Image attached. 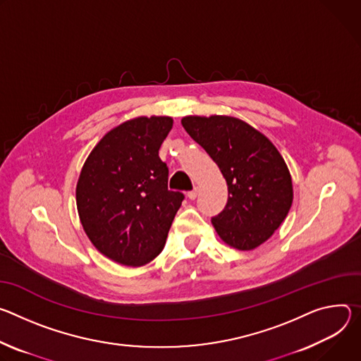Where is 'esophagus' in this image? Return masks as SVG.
I'll use <instances>...</instances> for the list:
<instances>
[{"instance_id":"obj_1","label":"esophagus","mask_w":361,"mask_h":361,"mask_svg":"<svg viewBox=\"0 0 361 361\" xmlns=\"http://www.w3.org/2000/svg\"><path fill=\"white\" fill-rule=\"evenodd\" d=\"M196 196H197V189H196V188H195L193 190L188 192V197L190 199V201H193V199H196Z\"/></svg>"}]
</instances>
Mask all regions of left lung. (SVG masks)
Here are the masks:
<instances>
[{
    "label": "left lung",
    "instance_id": "1",
    "mask_svg": "<svg viewBox=\"0 0 361 361\" xmlns=\"http://www.w3.org/2000/svg\"><path fill=\"white\" fill-rule=\"evenodd\" d=\"M182 126L219 166L228 202L212 218L229 247L250 251L283 224L293 204L290 171L276 147L261 132L231 116H186Z\"/></svg>",
    "mask_w": 361,
    "mask_h": 361
}]
</instances>
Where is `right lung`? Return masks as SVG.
Returning <instances> with one entry per match:
<instances>
[{
  "mask_svg": "<svg viewBox=\"0 0 361 361\" xmlns=\"http://www.w3.org/2000/svg\"><path fill=\"white\" fill-rule=\"evenodd\" d=\"M172 117H136L94 146L75 188L80 221L107 258L142 267L162 252L183 193L168 189L169 169L159 157Z\"/></svg>",
  "mask_w": 361,
  "mask_h": 361,
  "instance_id": "right-lung-1",
  "label": "right lung"
}]
</instances>
